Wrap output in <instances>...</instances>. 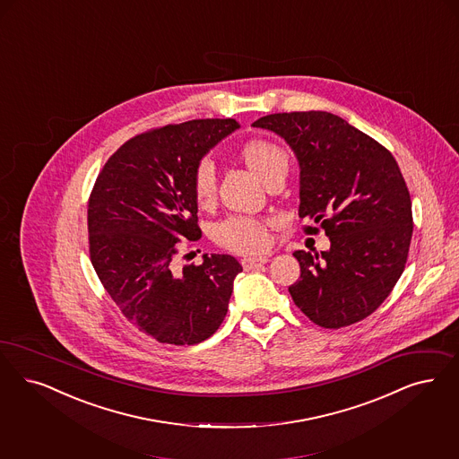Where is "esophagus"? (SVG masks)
Returning <instances> with one entry per match:
<instances>
[{"instance_id": "34e87169", "label": "esophagus", "mask_w": 459, "mask_h": 459, "mask_svg": "<svg viewBox=\"0 0 459 459\" xmlns=\"http://www.w3.org/2000/svg\"><path fill=\"white\" fill-rule=\"evenodd\" d=\"M268 261V257H246V259H242V266L249 271V269L259 268V266L266 264Z\"/></svg>"}]
</instances>
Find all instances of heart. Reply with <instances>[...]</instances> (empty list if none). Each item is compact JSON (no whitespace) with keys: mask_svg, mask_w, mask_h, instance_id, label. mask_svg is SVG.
<instances>
[{"mask_svg":"<svg viewBox=\"0 0 459 459\" xmlns=\"http://www.w3.org/2000/svg\"><path fill=\"white\" fill-rule=\"evenodd\" d=\"M238 159L263 183L288 171V154L266 139H253L238 149ZM193 196L200 206L213 204L217 178L212 162L204 160L193 173ZM215 240L234 253L255 254L268 247V221L249 217H230L215 227Z\"/></svg>","mask_w":459,"mask_h":459,"instance_id":"obj_1","label":"heart"}]
</instances>
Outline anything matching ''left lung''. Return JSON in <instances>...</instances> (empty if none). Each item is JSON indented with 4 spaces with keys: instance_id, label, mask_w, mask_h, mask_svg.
Listing matches in <instances>:
<instances>
[{
    "instance_id": "8db88e82",
    "label": "left lung",
    "mask_w": 459,
    "mask_h": 459,
    "mask_svg": "<svg viewBox=\"0 0 459 459\" xmlns=\"http://www.w3.org/2000/svg\"><path fill=\"white\" fill-rule=\"evenodd\" d=\"M253 126L285 139L300 166V219L318 223L331 249L295 251V305L339 329L371 316L402 276L411 247V202L395 158L329 111L266 115ZM307 232H316L307 227Z\"/></svg>"
}]
</instances>
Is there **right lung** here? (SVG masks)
Wrapping results in <instances>:
<instances>
[{
	"label": "right lung",
	"mask_w": 459,
	"mask_h": 459,
	"mask_svg": "<svg viewBox=\"0 0 459 459\" xmlns=\"http://www.w3.org/2000/svg\"><path fill=\"white\" fill-rule=\"evenodd\" d=\"M232 118L190 120L126 141L96 178L88 205L90 255L122 314L159 342L191 346L227 316L242 266L229 254H204L200 266L174 269L178 242L202 238L193 173Z\"/></svg>",
	"instance_id": "1"
}]
</instances>
